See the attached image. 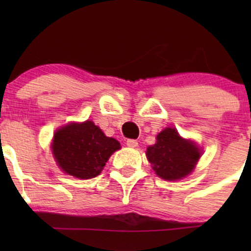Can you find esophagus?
Masks as SVG:
<instances>
[{
    "mask_svg": "<svg viewBox=\"0 0 251 251\" xmlns=\"http://www.w3.org/2000/svg\"><path fill=\"white\" fill-rule=\"evenodd\" d=\"M126 145L129 146V148H135V146H138V142L135 139H127L126 140Z\"/></svg>",
    "mask_w": 251,
    "mask_h": 251,
    "instance_id": "obj_1",
    "label": "esophagus"
}]
</instances>
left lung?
<instances>
[{
    "label": "left lung",
    "mask_w": 251,
    "mask_h": 251,
    "mask_svg": "<svg viewBox=\"0 0 251 251\" xmlns=\"http://www.w3.org/2000/svg\"><path fill=\"white\" fill-rule=\"evenodd\" d=\"M146 157L160 178L177 180L191 174L201 151L194 143L183 139L177 129L169 127L157 135L153 146H149Z\"/></svg>",
    "instance_id": "obj_1"
}]
</instances>
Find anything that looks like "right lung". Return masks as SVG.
<instances>
[{
	"label": "right lung",
	"instance_id": "1",
	"mask_svg": "<svg viewBox=\"0 0 251 251\" xmlns=\"http://www.w3.org/2000/svg\"><path fill=\"white\" fill-rule=\"evenodd\" d=\"M51 148L62 171L89 179L102 171L111 154L120 149V144L114 138L106 137L93 122L87 120L57 129Z\"/></svg>",
	"mask_w": 251,
	"mask_h": 251
}]
</instances>
